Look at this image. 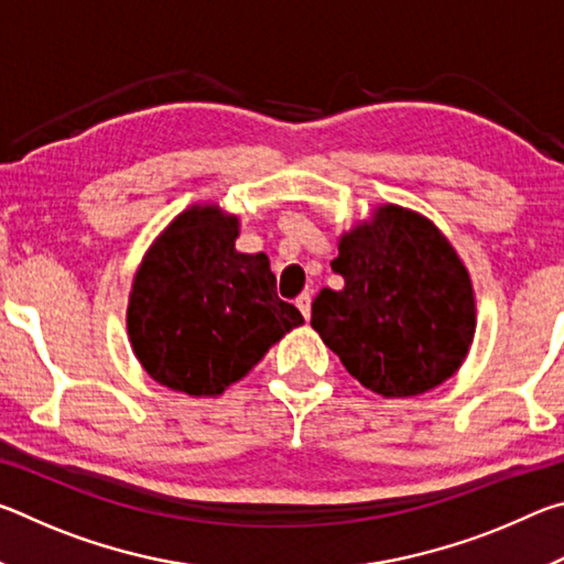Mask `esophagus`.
<instances>
[{
    "instance_id": "esophagus-1",
    "label": "esophagus",
    "mask_w": 564,
    "mask_h": 564,
    "mask_svg": "<svg viewBox=\"0 0 564 564\" xmlns=\"http://www.w3.org/2000/svg\"><path fill=\"white\" fill-rule=\"evenodd\" d=\"M295 305H299V311L303 313V318L308 321L311 318V293L303 291L299 299H295Z\"/></svg>"
}]
</instances>
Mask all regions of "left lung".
Segmentation results:
<instances>
[{
	"mask_svg": "<svg viewBox=\"0 0 564 564\" xmlns=\"http://www.w3.org/2000/svg\"><path fill=\"white\" fill-rule=\"evenodd\" d=\"M330 269L346 283L316 295L311 326L360 386L410 398L460 370L477 326L475 289L431 218L376 206L338 236Z\"/></svg>",
	"mask_w": 564,
	"mask_h": 564,
	"instance_id": "left-lung-1",
	"label": "left lung"
}]
</instances>
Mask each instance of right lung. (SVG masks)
Returning <instances> with one entry per match:
<instances>
[{
    "mask_svg": "<svg viewBox=\"0 0 564 564\" xmlns=\"http://www.w3.org/2000/svg\"><path fill=\"white\" fill-rule=\"evenodd\" d=\"M241 221L194 204L161 231L131 281L127 333L141 368L176 393L216 398L303 323L265 253L236 251Z\"/></svg>",
    "mask_w": 564,
    "mask_h": 564,
    "instance_id": "right-lung-1",
    "label": "right lung"
}]
</instances>
